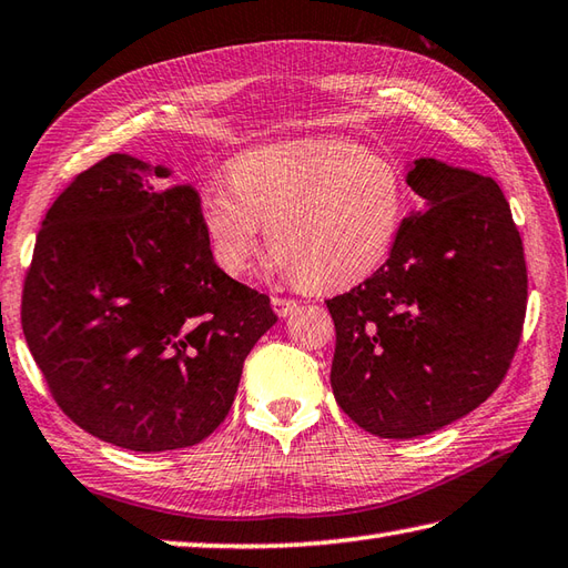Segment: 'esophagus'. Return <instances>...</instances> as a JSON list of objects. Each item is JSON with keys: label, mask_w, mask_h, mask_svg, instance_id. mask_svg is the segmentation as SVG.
I'll return each instance as SVG.
<instances>
[{"label": "esophagus", "mask_w": 568, "mask_h": 568, "mask_svg": "<svg viewBox=\"0 0 568 568\" xmlns=\"http://www.w3.org/2000/svg\"><path fill=\"white\" fill-rule=\"evenodd\" d=\"M272 306H274V312H276V316H288L296 308V302L294 298H286V296H274L272 298Z\"/></svg>", "instance_id": "1"}]
</instances>
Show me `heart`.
<instances>
[{
    "label": "heart",
    "mask_w": 568,
    "mask_h": 568,
    "mask_svg": "<svg viewBox=\"0 0 568 568\" xmlns=\"http://www.w3.org/2000/svg\"><path fill=\"white\" fill-rule=\"evenodd\" d=\"M197 212L224 272H247L266 232L272 270L312 288H346L388 260L408 217V185L390 155L306 138L234 158L230 180L200 187Z\"/></svg>",
    "instance_id": "obj_1"
}]
</instances>
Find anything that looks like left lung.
Segmentation results:
<instances>
[{"label": "left lung", "instance_id": "obj_1", "mask_svg": "<svg viewBox=\"0 0 568 568\" xmlns=\"http://www.w3.org/2000/svg\"><path fill=\"white\" fill-rule=\"evenodd\" d=\"M427 202L405 217L388 260L328 298L336 326L331 388L371 435L408 440L475 410L505 381L527 314V262L491 178L415 160Z\"/></svg>", "mask_w": 568, "mask_h": 568}]
</instances>
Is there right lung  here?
<instances>
[{
  "label": "right lung",
  "instance_id": "right-lung-1",
  "mask_svg": "<svg viewBox=\"0 0 568 568\" xmlns=\"http://www.w3.org/2000/svg\"><path fill=\"white\" fill-rule=\"evenodd\" d=\"M197 190L113 153L53 200L21 328L59 408L135 453L180 450L227 417L244 358L276 324L270 296L224 274Z\"/></svg>",
  "mask_w": 568,
  "mask_h": 568
}]
</instances>
